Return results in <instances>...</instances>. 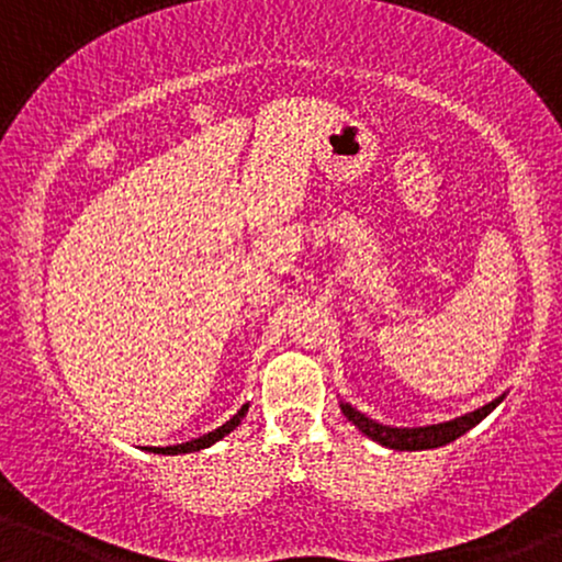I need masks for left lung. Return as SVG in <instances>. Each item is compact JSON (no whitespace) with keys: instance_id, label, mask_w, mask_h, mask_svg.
<instances>
[{"instance_id":"1","label":"left lung","mask_w":562,"mask_h":562,"mask_svg":"<svg viewBox=\"0 0 562 562\" xmlns=\"http://www.w3.org/2000/svg\"><path fill=\"white\" fill-rule=\"evenodd\" d=\"M505 396L494 398V402H488L486 406H481V409L475 412H468V415L462 417H454V420L449 423H438V425H423V428H393V425H383L378 420H372V417L362 415L359 409H353L348 402H340V409H344V415L357 425L359 430L367 438H372V441H378L380 447L385 449H396V451H420V449H438V447H447V443L457 441L460 436H465L470 428H475L483 417L488 415V412H494L496 406Z\"/></svg>"}]
</instances>
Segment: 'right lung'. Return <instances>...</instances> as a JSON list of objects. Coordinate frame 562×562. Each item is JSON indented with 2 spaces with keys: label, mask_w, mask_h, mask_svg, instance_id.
Returning a JSON list of instances; mask_svg holds the SVG:
<instances>
[{
  "label": "right lung",
  "mask_w": 562,
  "mask_h": 562,
  "mask_svg": "<svg viewBox=\"0 0 562 562\" xmlns=\"http://www.w3.org/2000/svg\"><path fill=\"white\" fill-rule=\"evenodd\" d=\"M248 406H250V404H243L240 409H237V415H232L227 423L218 425V428H216V430H211V434H205V436H200V438H192V441H187V443H177V447H145V449H147V451H153V454H187V451L209 449L211 443L222 441L224 436L232 434V430H235L237 425H240L243 417L248 415Z\"/></svg>",
  "instance_id": "1"
}]
</instances>
